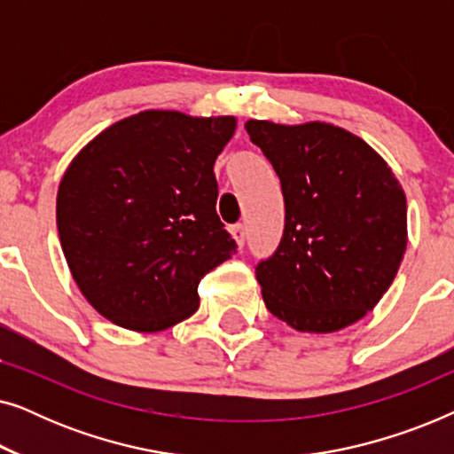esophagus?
<instances>
[{"label":"esophagus","mask_w":454,"mask_h":454,"mask_svg":"<svg viewBox=\"0 0 454 454\" xmlns=\"http://www.w3.org/2000/svg\"><path fill=\"white\" fill-rule=\"evenodd\" d=\"M229 231H231V238L235 239V244H238L239 247H244V241H246V229H244V225H233L231 229H229Z\"/></svg>","instance_id":"obj_1"}]
</instances>
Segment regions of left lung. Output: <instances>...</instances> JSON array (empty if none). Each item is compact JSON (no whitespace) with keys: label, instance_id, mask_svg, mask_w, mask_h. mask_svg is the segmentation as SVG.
Returning a JSON list of instances; mask_svg holds the SVG:
<instances>
[{"label":"left lung","instance_id":"8db88e82","mask_svg":"<svg viewBox=\"0 0 454 454\" xmlns=\"http://www.w3.org/2000/svg\"><path fill=\"white\" fill-rule=\"evenodd\" d=\"M285 198L277 252L256 266L266 308L300 333H337L382 300L407 250L399 179L359 136L325 121L250 120Z\"/></svg>","mask_w":454,"mask_h":454}]
</instances>
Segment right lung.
I'll list each match as a JSON object with an SVG mask.
<instances>
[{
    "label": "right lung",
    "mask_w": 454,
    "mask_h": 454,
    "mask_svg": "<svg viewBox=\"0 0 454 454\" xmlns=\"http://www.w3.org/2000/svg\"><path fill=\"white\" fill-rule=\"evenodd\" d=\"M231 115L148 109L115 121L72 159L58 231L80 294L114 325L159 333L200 306V278L231 258L216 215L215 160Z\"/></svg>",
    "instance_id": "right-lung-1"
}]
</instances>
